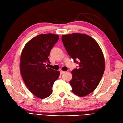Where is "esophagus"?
Instances as JSON below:
<instances>
[{
    "instance_id": "1",
    "label": "esophagus",
    "mask_w": 123,
    "mask_h": 123,
    "mask_svg": "<svg viewBox=\"0 0 123 123\" xmlns=\"http://www.w3.org/2000/svg\"><path fill=\"white\" fill-rule=\"evenodd\" d=\"M65 72H64V71H62V70H61L60 71V74H65Z\"/></svg>"
}]
</instances>
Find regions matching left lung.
I'll use <instances>...</instances> for the list:
<instances>
[{"label":"left lung","mask_w":123,"mask_h":123,"mask_svg":"<svg viewBox=\"0 0 123 123\" xmlns=\"http://www.w3.org/2000/svg\"><path fill=\"white\" fill-rule=\"evenodd\" d=\"M62 40L67 53L79 64L72 70V92L80 97L92 93L100 83L105 70L103 54L96 40L86 34L64 35Z\"/></svg>","instance_id":"8db88e82"}]
</instances>
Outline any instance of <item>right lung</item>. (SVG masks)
Listing matches in <instances>:
<instances>
[{"label": "right lung", "instance_id": "add662e5", "mask_svg": "<svg viewBox=\"0 0 123 123\" xmlns=\"http://www.w3.org/2000/svg\"><path fill=\"white\" fill-rule=\"evenodd\" d=\"M59 36L53 34H40L27 42L20 57V72L27 88L34 96L45 98L52 93L54 83L60 75L59 71L47 67L50 63V50Z\"/></svg>", "mask_w": 123, "mask_h": 123}]
</instances>
